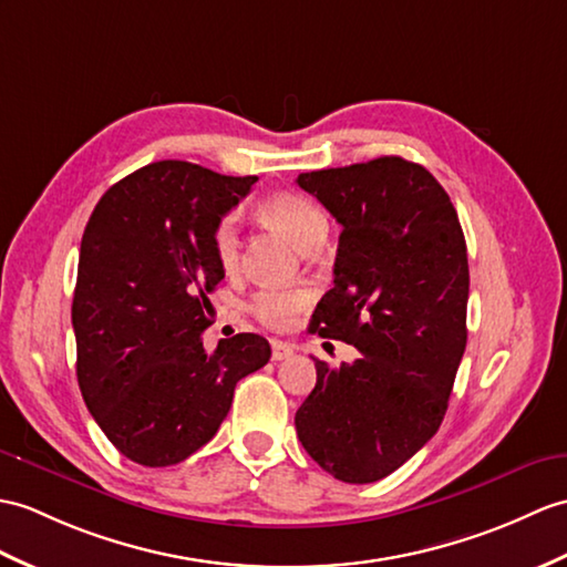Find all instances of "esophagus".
Returning a JSON list of instances; mask_svg holds the SVG:
<instances>
[{
    "instance_id": "34e87169",
    "label": "esophagus",
    "mask_w": 567,
    "mask_h": 567,
    "mask_svg": "<svg viewBox=\"0 0 567 567\" xmlns=\"http://www.w3.org/2000/svg\"><path fill=\"white\" fill-rule=\"evenodd\" d=\"M270 348H272V360L275 362L287 360L289 354H295V346L292 343H285V340H272Z\"/></svg>"
}]
</instances>
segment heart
<instances>
[{
	"label": "heart",
	"instance_id": "1",
	"mask_svg": "<svg viewBox=\"0 0 567 567\" xmlns=\"http://www.w3.org/2000/svg\"><path fill=\"white\" fill-rule=\"evenodd\" d=\"M256 213L270 229L282 234L287 241H292L299 251H305L307 246L316 241H323V236L328 234L326 213L311 200V197L301 193H270L262 197V200H258ZM213 254L217 258V266L227 275H234L239 270L241 239L231 219L217 221V227L213 231ZM309 305V289L266 287L254 295L251 307L248 309H251V313L262 326L287 328Z\"/></svg>",
	"mask_w": 567,
	"mask_h": 567
}]
</instances>
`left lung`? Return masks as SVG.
Segmentation results:
<instances>
[{"label": "left lung", "mask_w": 567, "mask_h": 567, "mask_svg": "<svg viewBox=\"0 0 567 567\" xmlns=\"http://www.w3.org/2000/svg\"><path fill=\"white\" fill-rule=\"evenodd\" d=\"M343 231L333 289L311 333L343 340L352 364L316 360L295 425L333 478L374 483L440 430L466 350L468 258L458 215L425 166L401 156L299 174Z\"/></svg>", "instance_id": "8db88e82"}]
</instances>
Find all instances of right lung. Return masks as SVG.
Segmentation results:
<instances>
[{"mask_svg": "<svg viewBox=\"0 0 567 567\" xmlns=\"http://www.w3.org/2000/svg\"><path fill=\"white\" fill-rule=\"evenodd\" d=\"M256 176H221L188 162H154L117 181L82 236L72 301L76 379L89 413L130 462L174 466L215 437L236 381L270 360L256 333L219 340L207 295L224 270L217 221Z\"/></svg>", "mask_w": 567, "mask_h": 567, "instance_id": "1", "label": "right lung"}]
</instances>
